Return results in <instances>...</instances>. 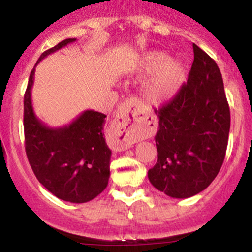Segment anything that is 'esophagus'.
I'll return each mask as SVG.
<instances>
[{
    "instance_id": "34e87169",
    "label": "esophagus",
    "mask_w": 252,
    "mask_h": 252,
    "mask_svg": "<svg viewBox=\"0 0 252 252\" xmlns=\"http://www.w3.org/2000/svg\"><path fill=\"white\" fill-rule=\"evenodd\" d=\"M146 118V112L137 98L131 97L121 104L110 128V135L116 149H129L136 142L138 136L142 134Z\"/></svg>"
}]
</instances>
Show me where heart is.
I'll return each mask as SVG.
<instances>
[{
	"label": "heart",
	"instance_id": "obj_1",
	"mask_svg": "<svg viewBox=\"0 0 252 252\" xmlns=\"http://www.w3.org/2000/svg\"><path fill=\"white\" fill-rule=\"evenodd\" d=\"M149 76L143 85L147 100L161 104L170 99L185 80L184 63L178 58H168L160 51L143 53L135 66V73Z\"/></svg>",
	"mask_w": 252,
	"mask_h": 252
}]
</instances>
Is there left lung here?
<instances>
[{
  "mask_svg": "<svg viewBox=\"0 0 252 252\" xmlns=\"http://www.w3.org/2000/svg\"><path fill=\"white\" fill-rule=\"evenodd\" d=\"M194 60L187 83L155 114L158 162L148 170L156 189L185 199L204 190L224 162L230 108L215 60L193 43Z\"/></svg>",
  "mask_w": 252,
  "mask_h": 252,
  "instance_id": "1",
  "label": "left lung"
}]
</instances>
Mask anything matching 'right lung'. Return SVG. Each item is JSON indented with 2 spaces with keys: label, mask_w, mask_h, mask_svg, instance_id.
Instances as JSON below:
<instances>
[{
  "label": "right lung",
  "mask_w": 252,
  "mask_h": 252,
  "mask_svg": "<svg viewBox=\"0 0 252 252\" xmlns=\"http://www.w3.org/2000/svg\"><path fill=\"white\" fill-rule=\"evenodd\" d=\"M76 39H66L45 51V57ZM35 67L31 72L24 99L25 148L34 174L46 189L62 200L88 202L106 189L111 150L103 134L105 115L86 110L68 126L50 128L34 114L31 91Z\"/></svg>",
  "instance_id": "right-lung-1"
}]
</instances>
